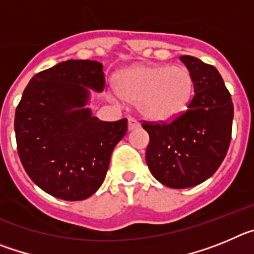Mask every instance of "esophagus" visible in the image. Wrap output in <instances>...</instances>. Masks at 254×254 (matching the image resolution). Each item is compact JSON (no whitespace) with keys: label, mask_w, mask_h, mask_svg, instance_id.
Returning a JSON list of instances; mask_svg holds the SVG:
<instances>
[{"label":"esophagus","mask_w":254,"mask_h":254,"mask_svg":"<svg viewBox=\"0 0 254 254\" xmlns=\"http://www.w3.org/2000/svg\"><path fill=\"white\" fill-rule=\"evenodd\" d=\"M138 126H140V125H138L137 120H134V118L129 117V118H128V129H129V131H132V129H136Z\"/></svg>","instance_id":"1"}]
</instances>
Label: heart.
I'll return each instance as SVG.
<instances>
[{"instance_id": "obj_1", "label": "heart", "mask_w": 254, "mask_h": 254, "mask_svg": "<svg viewBox=\"0 0 254 254\" xmlns=\"http://www.w3.org/2000/svg\"><path fill=\"white\" fill-rule=\"evenodd\" d=\"M117 89L123 99L138 104L146 118L169 121L186 111L193 93V77L185 66L141 64L121 72Z\"/></svg>"}]
</instances>
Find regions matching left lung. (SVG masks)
Here are the masks:
<instances>
[{"label":"left lung","mask_w":254,"mask_h":254,"mask_svg":"<svg viewBox=\"0 0 254 254\" xmlns=\"http://www.w3.org/2000/svg\"><path fill=\"white\" fill-rule=\"evenodd\" d=\"M193 77L187 111L169 122L142 121L149 133L146 163L152 176L170 188H188L210 178L221 165L232 140V95L216 68L181 56Z\"/></svg>","instance_id":"left-lung-1"}]
</instances>
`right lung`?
I'll return each instance as SVG.
<instances>
[{"mask_svg":"<svg viewBox=\"0 0 254 254\" xmlns=\"http://www.w3.org/2000/svg\"><path fill=\"white\" fill-rule=\"evenodd\" d=\"M103 64L61 62L33 76L15 113L19 158L30 179L64 201L90 197L104 182L127 120L103 122L84 108L89 89L103 91Z\"/></svg>","mask_w":254,"mask_h":254,"instance_id":"obj_1","label":"right lung"}]
</instances>
